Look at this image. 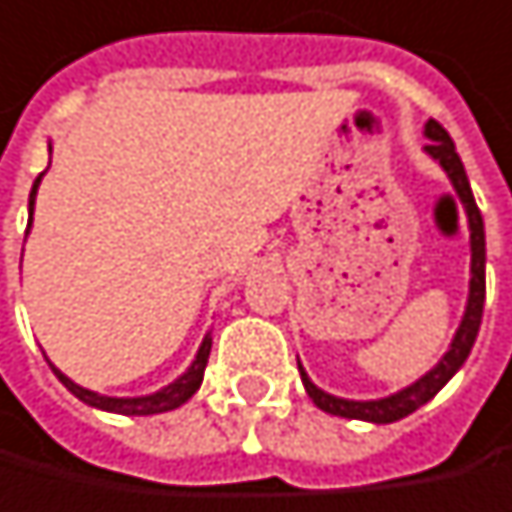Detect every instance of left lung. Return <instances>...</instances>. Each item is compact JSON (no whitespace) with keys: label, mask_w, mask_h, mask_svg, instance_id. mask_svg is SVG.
Here are the masks:
<instances>
[{"label":"left lung","mask_w":512,"mask_h":512,"mask_svg":"<svg viewBox=\"0 0 512 512\" xmlns=\"http://www.w3.org/2000/svg\"><path fill=\"white\" fill-rule=\"evenodd\" d=\"M430 144L424 147L433 159L439 161L448 173V179L454 182L463 206H466V215H469V229H472V286H469V306H466V315H463V324L451 342L448 353L442 356V362L427 371L421 380H416L413 386L401 389L398 395H389V398H380V401H345V398H333L327 392H321L309 377L306 371L300 368V377H303V386H306V395L315 401L318 410L330 413V416L342 418H362V421H374V424H389V421H398V418L416 413L418 407H424L454 374L457 368L466 362V356L472 353V345L478 339L480 318H483V300H486V241H483V218H480L478 203H475V194H472V185H469V176L463 170V161L454 150V141L451 135L442 129V123L436 120H427L424 126Z\"/></svg>","instance_id":"8db88e82"}]
</instances>
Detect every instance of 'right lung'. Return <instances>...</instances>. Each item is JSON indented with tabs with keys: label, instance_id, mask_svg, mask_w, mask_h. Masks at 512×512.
I'll return each mask as SVG.
<instances>
[{
	"label": "right lung",
	"instance_id": "1",
	"mask_svg": "<svg viewBox=\"0 0 512 512\" xmlns=\"http://www.w3.org/2000/svg\"><path fill=\"white\" fill-rule=\"evenodd\" d=\"M37 182H40V176L34 179L32 185V194H29V212L34 209V194H37ZM29 224H32V218H29ZM209 351H212V336H206L203 339V345H200V351H197V359L191 362V368L176 380V383H170L167 389H161L156 395H147V398H105V395H96L91 389H82V386H76L70 377H64L55 365H52V371H55V377L79 398V401H85V404H91L96 410H108V413H120V416H156V413H167V410H176V407H182L197 389H200V383H203V371H206V362H209Z\"/></svg>",
	"mask_w": 512,
	"mask_h": 512
}]
</instances>
